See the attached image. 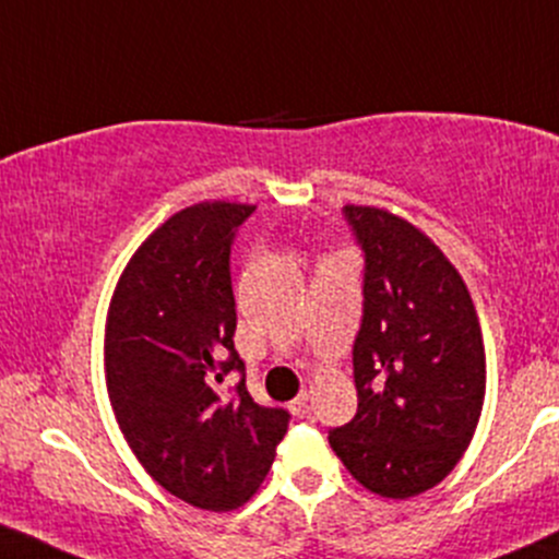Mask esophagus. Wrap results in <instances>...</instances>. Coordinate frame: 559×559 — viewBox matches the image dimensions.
Here are the masks:
<instances>
[{
	"label": "esophagus",
	"mask_w": 559,
	"mask_h": 559,
	"mask_svg": "<svg viewBox=\"0 0 559 559\" xmlns=\"http://www.w3.org/2000/svg\"><path fill=\"white\" fill-rule=\"evenodd\" d=\"M289 409L292 415H297V418H305V415H308V391H299L295 402H289Z\"/></svg>",
	"instance_id": "34e87169"
}]
</instances>
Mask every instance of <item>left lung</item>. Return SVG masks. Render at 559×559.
Wrapping results in <instances>:
<instances>
[{
    "label": "left lung",
    "instance_id": "1",
    "mask_svg": "<svg viewBox=\"0 0 559 559\" xmlns=\"http://www.w3.org/2000/svg\"><path fill=\"white\" fill-rule=\"evenodd\" d=\"M345 219L364 249L358 409L329 444L367 490L402 501L439 485L472 444L485 343L461 273L420 227L378 205H345Z\"/></svg>",
    "mask_w": 559,
    "mask_h": 559
}]
</instances>
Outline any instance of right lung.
<instances>
[{"label":"right lung","mask_w":559,"mask_h":559,"mask_svg":"<svg viewBox=\"0 0 559 559\" xmlns=\"http://www.w3.org/2000/svg\"><path fill=\"white\" fill-rule=\"evenodd\" d=\"M257 205L203 201L163 222L122 270L104 332L117 426L144 472L190 507L233 512L267 477L289 413L219 396L235 350L230 243Z\"/></svg>","instance_id":"right-lung-1"}]
</instances>
